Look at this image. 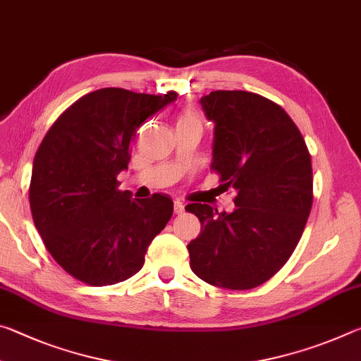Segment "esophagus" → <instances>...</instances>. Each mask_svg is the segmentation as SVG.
Wrapping results in <instances>:
<instances>
[{
	"instance_id": "34e87169",
	"label": "esophagus",
	"mask_w": 361,
	"mask_h": 361,
	"mask_svg": "<svg viewBox=\"0 0 361 361\" xmlns=\"http://www.w3.org/2000/svg\"><path fill=\"white\" fill-rule=\"evenodd\" d=\"M173 210H175L176 215H181V213L185 212V204L180 202V200H175V202H173Z\"/></svg>"
}]
</instances>
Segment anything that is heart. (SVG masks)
Masks as SVG:
<instances>
[{"instance_id": "1", "label": "heart", "mask_w": 361, "mask_h": 361, "mask_svg": "<svg viewBox=\"0 0 361 361\" xmlns=\"http://www.w3.org/2000/svg\"><path fill=\"white\" fill-rule=\"evenodd\" d=\"M181 124H200L202 126V119H200V116L195 111H186L178 121V126H181Z\"/></svg>"}]
</instances>
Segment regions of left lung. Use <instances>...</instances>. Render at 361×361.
I'll return each instance as SVG.
<instances>
[{
  "label": "left lung",
  "instance_id": "1",
  "mask_svg": "<svg viewBox=\"0 0 361 361\" xmlns=\"http://www.w3.org/2000/svg\"><path fill=\"white\" fill-rule=\"evenodd\" d=\"M215 122L212 170L235 189L234 212L189 204L202 229L188 243L189 266L204 282L256 288L295 252L314 200L312 162L295 122L277 103L245 90L200 99Z\"/></svg>",
  "mask_w": 361,
  "mask_h": 361
}]
</instances>
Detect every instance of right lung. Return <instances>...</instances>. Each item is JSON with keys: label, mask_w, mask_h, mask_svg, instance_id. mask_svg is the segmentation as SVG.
<instances>
[{"label": "right lung", "mask_w": 361, "mask_h": 361, "mask_svg": "<svg viewBox=\"0 0 361 361\" xmlns=\"http://www.w3.org/2000/svg\"><path fill=\"white\" fill-rule=\"evenodd\" d=\"M173 100L176 92L99 89L73 103L42 138L30 209L47 252L79 282L105 286L135 276L172 218L167 194L132 199L116 176L129 166L138 127Z\"/></svg>", "instance_id": "add662e5"}]
</instances>
